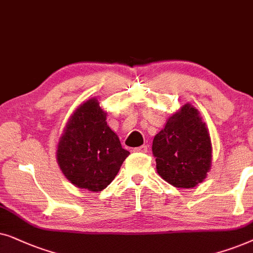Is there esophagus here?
<instances>
[{"label":"esophagus","mask_w":253,"mask_h":253,"mask_svg":"<svg viewBox=\"0 0 253 253\" xmlns=\"http://www.w3.org/2000/svg\"><path fill=\"white\" fill-rule=\"evenodd\" d=\"M133 151H135V153H147V151H148V147H147V146L136 147V148H134Z\"/></svg>","instance_id":"esophagus-1"}]
</instances>
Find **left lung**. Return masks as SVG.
<instances>
[{
    "instance_id": "1",
    "label": "left lung",
    "mask_w": 253,
    "mask_h": 253,
    "mask_svg": "<svg viewBox=\"0 0 253 253\" xmlns=\"http://www.w3.org/2000/svg\"><path fill=\"white\" fill-rule=\"evenodd\" d=\"M213 148L199 111L184 104L167 120L153 141L157 173L178 188L203 183L211 168Z\"/></svg>"
}]
</instances>
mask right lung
<instances>
[{"instance_id":"obj_1","label":"right lung","mask_w":253,"mask_h":253,"mask_svg":"<svg viewBox=\"0 0 253 253\" xmlns=\"http://www.w3.org/2000/svg\"><path fill=\"white\" fill-rule=\"evenodd\" d=\"M106 114L97 98L85 100L69 117L59 140L60 170L79 188L103 191L129 155L107 125Z\"/></svg>"}]
</instances>
